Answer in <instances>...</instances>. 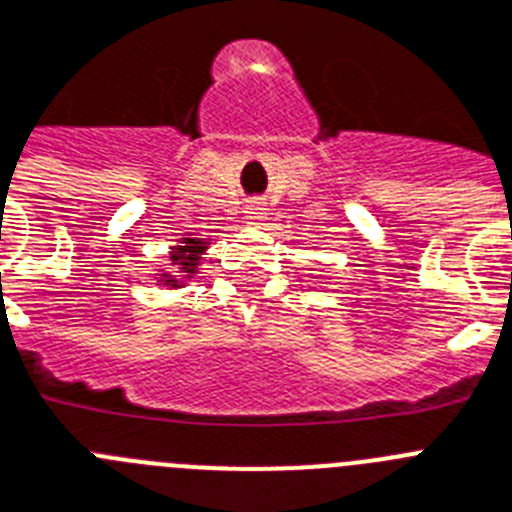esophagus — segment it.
<instances>
[{
	"label": "esophagus",
	"instance_id": "1",
	"mask_svg": "<svg viewBox=\"0 0 512 512\" xmlns=\"http://www.w3.org/2000/svg\"><path fill=\"white\" fill-rule=\"evenodd\" d=\"M265 219V203L250 201L244 208V224H260Z\"/></svg>",
	"mask_w": 512,
	"mask_h": 512
}]
</instances>
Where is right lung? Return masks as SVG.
<instances>
[{
  "label": "right lung",
  "mask_w": 512,
  "mask_h": 512,
  "mask_svg": "<svg viewBox=\"0 0 512 512\" xmlns=\"http://www.w3.org/2000/svg\"><path fill=\"white\" fill-rule=\"evenodd\" d=\"M203 252V242H195V239H185V242L180 244V247H175L172 250V268H177L175 273L177 275H167L170 281L175 286L177 281H180V275H190L195 270V260H198V255Z\"/></svg>",
  "instance_id": "obj_1"
}]
</instances>
